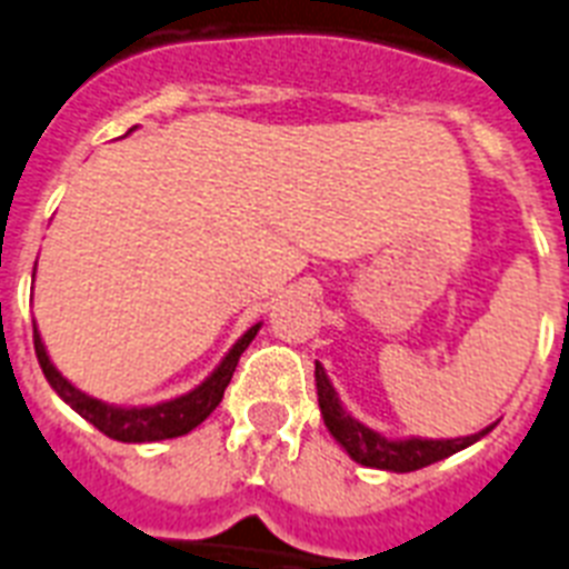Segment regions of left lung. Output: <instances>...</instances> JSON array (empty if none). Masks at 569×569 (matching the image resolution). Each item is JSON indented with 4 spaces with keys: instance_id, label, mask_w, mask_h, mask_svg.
<instances>
[{
    "instance_id": "1",
    "label": "left lung",
    "mask_w": 569,
    "mask_h": 569,
    "mask_svg": "<svg viewBox=\"0 0 569 569\" xmlns=\"http://www.w3.org/2000/svg\"><path fill=\"white\" fill-rule=\"evenodd\" d=\"M316 392H319L321 419L328 425L330 437L348 451V458L357 460L360 467L387 469V472H413V469L431 467L437 460L449 458L455 451L478 442L485 433L493 431L496 425H487V428H481L478 433H469V437H451V440H431V437L392 440V437H383L380 431L360 422L357 416L348 413L319 360H316Z\"/></svg>"
}]
</instances>
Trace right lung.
I'll list each match as a JSON object with an SVG mask.
<instances>
[{
	"label": "right lung",
	"instance_id": "add662e5",
	"mask_svg": "<svg viewBox=\"0 0 569 569\" xmlns=\"http://www.w3.org/2000/svg\"><path fill=\"white\" fill-rule=\"evenodd\" d=\"M132 129H129V132H132ZM34 268H38V262H34ZM259 328H262V321H257L253 328L244 330V333L236 339V346L221 357V363L214 366L212 375L206 380H200L194 389H189V392H182V396L177 398H168V401H159V405H109V401H100V398L88 396V392H82L79 387H73L64 375L58 372L56 363L49 360L47 346H43V339H40L38 333V325H34V355H38L40 369L47 375L49 387L58 392V398L73 407L76 413L82 416V419H88L93 428H100L106 437L120 442H156L194 431L197 425L203 422L206 416L221 405L223 389H227L232 372H236V366H239V357L244 355V348L253 342Z\"/></svg>",
	"mask_w": 569,
	"mask_h": 569
}]
</instances>
